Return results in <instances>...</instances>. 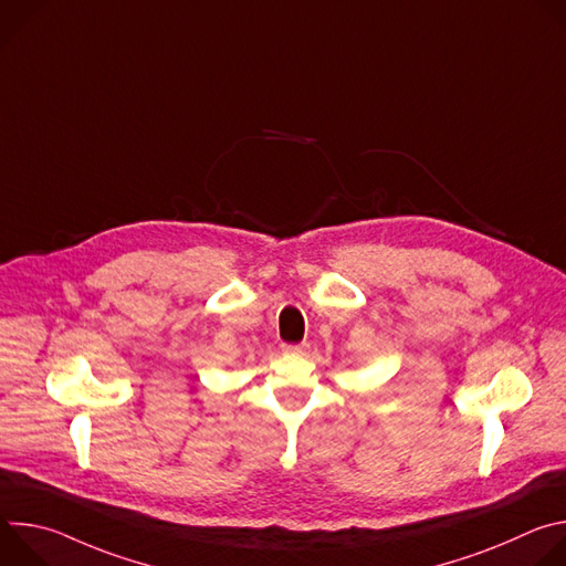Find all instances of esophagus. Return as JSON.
<instances>
[{"label": "esophagus", "instance_id": "1", "mask_svg": "<svg viewBox=\"0 0 566 566\" xmlns=\"http://www.w3.org/2000/svg\"><path fill=\"white\" fill-rule=\"evenodd\" d=\"M282 352L289 356H304L308 352V345H284Z\"/></svg>", "mask_w": 566, "mask_h": 566}]
</instances>
